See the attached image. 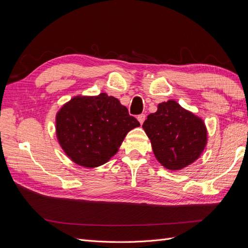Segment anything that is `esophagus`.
<instances>
[{"mask_svg": "<svg viewBox=\"0 0 248 248\" xmlns=\"http://www.w3.org/2000/svg\"><path fill=\"white\" fill-rule=\"evenodd\" d=\"M138 120H139V122L140 123V125L145 122V120H146V115H144V114H140V115H139L138 116Z\"/></svg>", "mask_w": 248, "mask_h": 248, "instance_id": "34e87169", "label": "esophagus"}]
</instances>
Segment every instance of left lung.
<instances>
[{
  "label": "left lung",
  "instance_id": "1",
  "mask_svg": "<svg viewBox=\"0 0 248 248\" xmlns=\"http://www.w3.org/2000/svg\"><path fill=\"white\" fill-rule=\"evenodd\" d=\"M142 128L151 140L156 159L170 170H179L196 161L207 144L204 121L175 100L159 103Z\"/></svg>",
  "mask_w": 248,
  "mask_h": 248
}]
</instances>
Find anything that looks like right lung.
Listing matches in <instances>:
<instances>
[{
    "instance_id": "right-lung-1",
    "label": "right lung",
    "mask_w": 248,
    "mask_h": 248,
    "mask_svg": "<svg viewBox=\"0 0 248 248\" xmlns=\"http://www.w3.org/2000/svg\"><path fill=\"white\" fill-rule=\"evenodd\" d=\"M140 126L138 120L112 96H78L59 110L57 138L69 158L85 168L108 162L126 134Z\"/></svg>"
}]
</instances>
